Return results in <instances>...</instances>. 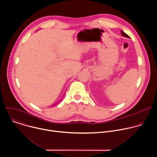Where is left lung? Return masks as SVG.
<instances>
[{
    "instance_id": "1",
    "label": "left lung",
    "mask_w": 157,
    "mask_h": 157,
    "mask_svg": "<svg viewBox=\"0 0 157 157\" xmlns=\"http://www.w3.org/2000/svg\"><path fill=\"white\" fill-rule=\"evenodd\" d=\"M121 34H122V35L123 36H125V37H127V38H130V36H129L128 35H127L125 33H124L122 30L121 31Z\"/></svg>"
}]
</instances>
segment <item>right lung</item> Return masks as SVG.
<instances>
[{
    "label": "right lung",
    "instance_id": "1",
    "mask_svg": "<svg viewBox=\"0 0 157 157\" xmlns=\"http://www.w3.org/2000/svg\"><path fill=\"white\" fill-rule=\"evenodd\" d=\"M61 99H60V100H59V101H61Z\"/></svg>",
    "mask_w": 157,
    "mask_h": 157
}]
</instances>
